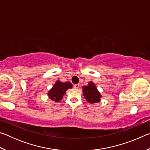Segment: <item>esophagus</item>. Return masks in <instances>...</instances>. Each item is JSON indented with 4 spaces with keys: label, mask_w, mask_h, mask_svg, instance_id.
<instances>
[{
    "label": "esophagus",
    "mask_w": 150,
    "mask_h": 150,
    "mask_svg": "<svg viewBox=\"0 0 150 150\" xmlns=\"http://www.w3.org/2000/svg\"><path fill=\"white\" fill-rule=\"evenodd\" d=\"M74 88H79V84H76V85H74Z\"/></svg>",
    "instance_id": "34e87169"
}]
</instances>
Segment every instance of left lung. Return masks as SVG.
I'll list each match as a JSON object with an SVG mask.
<instances>
[{
  "label": "left lung",
  "mask_w": 150,
  "mask_h": 150,
  "mask_svg": "<svg viewBox=\"0 0 150 150\" xmlns=\"http://www.w3.org/2000/svg\"><path fill=\"white\" fill-rule=\"evenodd\" d=\"M83 94L86 100L91 104L98 103L100 101L102 95L98 91L95 83L92 81L88 83V85L83 86Z\"/></svg>",
  "instance_id": "left-lung-1"
}]
</instances>
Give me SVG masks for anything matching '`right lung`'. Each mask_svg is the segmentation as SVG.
I'll list each match as a JSON object with an SVG mask.
<instances>
[{"label":"right lung","mask_w":150,"mask_h":150,"mask_svg":"<svg viewBox=\"0 0 150 150\" xmlns=\"http://www.w3.org/2000/svg\"><path fill=\"white\" fill-rule=\"evenodd\" d=\"M73 85L70 82L63 83L57 80L52 88L47 92V96L50 99L55 102H59L62 100L63 96L66 93V91L69 88H71Z\"/></svg>","instance_id":"obj_1"}]
</instances>
